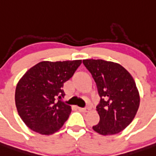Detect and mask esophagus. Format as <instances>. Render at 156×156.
I'll return each instance as SVG.
<instances>
[{"mask_svg":"<svg viewBox=\"0 0 156 156\" xmlns=\"http://www.w3.org/2000/svg\"><path fill=\"white\" fill-rule=\"evenodd\" d=\"M78 110L80 111V112H85V113H87V112H89V111H90V109L89 108H78Z\"/></svg>","mask_w":156,"mask_h":156,"instance_id":"1","label":"esophagus"}]
</instances>
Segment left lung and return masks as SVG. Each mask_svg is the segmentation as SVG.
Masks as SVG:
<instances>
[{
  "instance_id": "obj_1",
  "label": "left lung",
  "mask_w": 156,
  "mask_h": 156,
  "mask_svg": "<svg viewBox=\"0 0 156 156\" xmlns=\"http://www.w3.org/2000/svg\"><path fill=\"white\" fill-rule=\"evenodd\" d=\"M97 84L101 103L97 107L100 122L93 126L101 135H113L125 129L140 106L135 81L119 63L104 59H83Z\"/></svg>"
}]
</instances>
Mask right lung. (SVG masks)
Listing matches in <instances>:
<instances>
[{
  "label": "right lung",
  "mask_w": 156,
  "mask_h": 156,
  "mask_svg": "<svg viewBox=\"0 0 156 156\" xmlns=\"http://www.w3.org/2000/svg\"><path fill=\"white\" fill-rule=\"evenodd\" d=\"M82 59L41 61L23 75L17 83L15 101L19 115L36 133L50 135L67 120L71 107L63 104V83L73 76Z\"/></svg>",
  "instance_id": "obj_1"
}]
</instances>
